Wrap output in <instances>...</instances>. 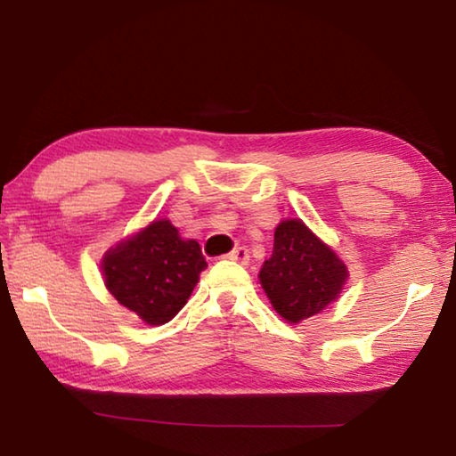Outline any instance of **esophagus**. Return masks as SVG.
<instances>
[{
    "label": "esophagus",
    "mask_w": 456,
    "mask_h": 456,
    "mask_svg": "<svg viewBox=\"0 0 456 456\" xmlns=\"http://www.w3.org/2000/svg\"><path fill=\"white\" fill-rule=\"evenodd\" d=\"M227 259L237 261V264H241V265H247V264H249V249H245V247H239V249L229 253Z\"/></svg>",
    "instance_id": "esophagus-1"
}]
</instances>
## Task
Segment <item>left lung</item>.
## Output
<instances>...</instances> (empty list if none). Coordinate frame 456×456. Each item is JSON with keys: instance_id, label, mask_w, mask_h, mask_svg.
I'll list each match as a JSON object with an SVG mask.
<instances>
[{"instance_id": "obj_1", "label": "left lung", "mask_w": 456, "mask_h": 456, "mask_svg": "<svg viewBox=\"0 0 456 456\" xmlns=\"http://www.w3.org/2000/svg\"><path fill=\"white\" fill-rule=\"evenodd\" d=\"M348 277L338 253L302 219H285L275 227L273 253L259 283L273 310L288 323H299L336 302Z\"/></svg>"}]
</instances>
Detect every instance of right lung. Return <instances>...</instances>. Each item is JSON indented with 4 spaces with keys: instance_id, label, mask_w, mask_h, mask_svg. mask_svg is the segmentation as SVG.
I'll use <instances>...</instances> for the list:
<instances>
[{
    "instance_id": "add662e5",
    "label": "right lung",
    "mask_w": 456,
    "mask_h": 456,
    "mask_svg": "<svg viewBox=\"0 0 456 456\" xmlns=\"http://www.w3.org/2000/svg\"><path fill=\"white\" fill-rule=\"evenodd\" d=\"M106 289L149 326L171 322L207 267L195 239H183L168 219H154L110 247L102 257Z\"/></svg>"
}]
</instances>
